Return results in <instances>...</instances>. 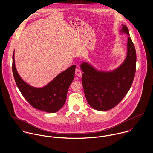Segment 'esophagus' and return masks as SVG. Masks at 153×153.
Masks as SVG:
<instances>
[{"label":"esophagus","mask_w":153,"mask_h":153,"mask_svg":"<svg viewBox=\"0 0 153 153\" xmlns=\"http://www.w3.org/2000/svg\"><path fill=\"white\" fill-rule=\"evenodd\" d=\"M75 74H76L77 76L81 77L82 75V71H81L79 68H76V70H75Z\"/></svg>","instance_id":"34e87169"}]
</instances>
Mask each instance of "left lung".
<instances>
[{
    "mask_svg": "<svg viewBox=\"0 0 153 153\" xmlns=\"http://www.w3.org/2000/svg\"><path fill=\"white\" fill-rule=\"evenodd\" d=\"M121 31L129 34L127 27L122 25ZM136 51L131 37H128L127 54L124 63L111 72L99 71L83 63L82 77L86 100L94 109L106 111L116 106L129 91L136 70Z\"/></svg>",
    "mask_w": 153,
    "mask_h": 153,
    "instance_id": "1",
    "label": "left lung"
}]
</instances>
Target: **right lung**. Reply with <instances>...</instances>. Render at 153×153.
<instances>
[{
  "mask_svg": "<svg viewBox=\"0 0 153 153\" xmlns=\"http://www.w3.org/2000/svg\"><path fill=\"white\" fill-rule=\"evenodd\" d=\"M14 52L12 71L15 82L25 99L34 108L48 113H55L65 104L68 87L74 77L76 65H73L57 76L42 88H35L25 83L15 68Z\"/></svg>",
  "mask_w": 153,
  "mask_h": 153,
  "instance_id": "obj_1",
  "label": "right lung"
}]
</instances>
